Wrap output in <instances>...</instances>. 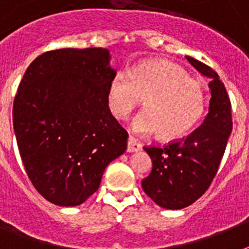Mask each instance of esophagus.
<instances>
[{
	"instance_id": "esophagus-1",
	"label": "esophagus",
	"mask_w": 249,
	"mask_h": 249,
	"mask_svg": "<svg viewBox=\"0 0 249 249\" xmlns=\"http://www.w3.org/2000/svg\"><path fill=\"white\" fill-rule=\"evenodd\" d=\"M142 150V144L138 142L137 140H134L133 137H129L128 138V147H126V151L128 152H138Z\"/></svg>"
}]
</instances>
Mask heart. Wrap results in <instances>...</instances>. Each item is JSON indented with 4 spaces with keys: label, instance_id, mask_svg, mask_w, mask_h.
<instances>
[{
    "label": "heart",
    "instance_id": "b5f03b06",
    "mask_svg": "<svg viewBox=\"0 0 249 249\" xmlns=\"http://www.w3.org/2000/svg\"><path fill=\"white\" fill-rule=\"evenodd\" d=\"M142 99L147 109L134 117L133 130L140 134L160 132L165 140L186 136L205 108L203 84L178 64L165 60L142 62L128 73L117 72L109 80L106 103L116 120L128 119Z\"/></svg>",
    "mask_w": 249,
    "mask_h": 249
}]
</instances>
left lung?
Instances as JSON below:
<instances>
[{"label":"left lung","instance_id":"1","mask_svg":"<svg viewBox=\"0 0 249 249\" xmlns=\"http://www.w3.org/2000/svg\"><path fill=\"white\" fill-rule=\"evenodd\" d=\"M186 59L212 80V97L208 115L191 134L163 147H143L152 160V170L142 181V189L166 209L189 207L208 190L232 130L231 103L224 83L209 66L191 56Z\"/></svg>","mask_w":249,"mask_h":249}]
</instances>
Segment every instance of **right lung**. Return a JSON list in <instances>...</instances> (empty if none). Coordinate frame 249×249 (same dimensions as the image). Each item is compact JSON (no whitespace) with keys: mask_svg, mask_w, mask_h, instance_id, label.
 Returning a JSON list of instances; mask_svg holds the SVG:
<instances>
[{"mask_svg":"<svg viewBox=\"0 0 249 249\" xmlns=\"http://www.w3.org/2000/svg\"><path fill=\"white\" fill-rule=\"evenodd\" d=\"M115 75L107 49H59L37 56L19 84L18 148L35 189L53 204L84 203L126 150L128 132L106 103Z\"/></svg>","mask_w":249,"mask_h":249,"instance_id":"obj_1","label":"right lung"}]
</instances>
